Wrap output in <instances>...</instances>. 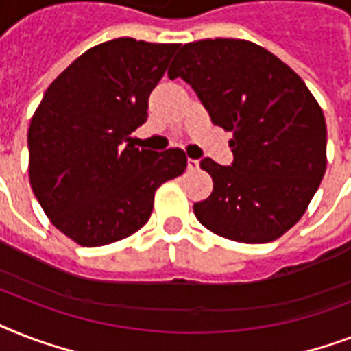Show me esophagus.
<instances>
[{"label": "esophagus", "mask_w": 351, "mask_h": 351, "mask_svg": "<svg viewBox=\"0 0 351 351\" xmlns=\"http://www.w3.org/2000/svg\"><path fill=\"white\" fill-rule=\"evenodd\" d=\"M198 167H200V162H198V160H195V158L187 160V169H189V171H197Z\"/></svg>", "instance_id": "esophagus-1"}]
</instances>
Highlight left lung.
Listing matches in <instances>:
<instances>
[{
  "label": "left lung",
  "instance_id": "obj_1",
  "mask_svg": "<svg viewBox=\"0 0 351 351\" xmlns=\"http://www.w3.org/2000/svg\"><path fill=\"white\" fill-rule=\"evenodd\" d=\"M169 78L197 93L215 125L233 131L231 165L202 158L213 193L193 206L224 239L264 244L293 228L326 171V121L300 76L256 43H186Z\"/></svg>",
  "mask_w": 351,
  "mask_h": 351
}]
</instances>
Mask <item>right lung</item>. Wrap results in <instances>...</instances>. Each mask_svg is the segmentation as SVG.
<instances>
[{
	"label": "right lung",
	"mask_w": 351,
	"mask_h": 351,
	"mask_svg": "<svg viewBox=\"0 0 351 351\" xmlns=\"http://www.w3.org/2000/svg\"><path fill=\"white\" fill-rule=\"evenodd\" d=\"M176 49L132 38L93 47L49 85L30 120L32 191L52 224L80 245L136 233L156 189L186 171L182 149L158 153L131 142Z\"/></svg>",
	"instance_id": "right-lung-1"
}]
</instances>
